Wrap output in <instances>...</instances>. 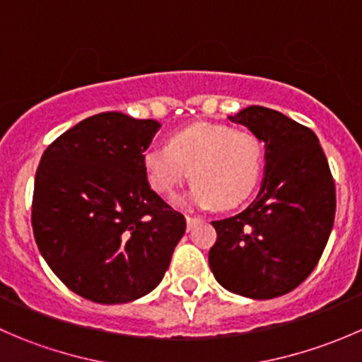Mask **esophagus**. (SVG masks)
<instances>
[{
  "label": "esophagus",
  "instance_id": "esophagus-1",
  "mask_svg": "<svg viewBox=\"0 0 362 362\" xmlns=\"http://www.w3.org/2000/svg\"><path fill=\"white\" fill-rule=\"evenodd\" d=\"M187 229H192V228H196V226L199 224V222H202V218L199 217H192V215H187Z\"/></svg>",
  "mask_w": 362,
  "mask_h": 362
}]
</instances>
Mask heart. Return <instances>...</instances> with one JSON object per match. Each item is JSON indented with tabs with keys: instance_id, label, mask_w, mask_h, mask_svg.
Wrapping results in <instances>:
<instances>
[{
	"instance_id": "obj_1",
	"label": "heart",
	"mask_w": 362,
	"mask_h": 362,
	"mask_svg": "<svg viewBox=\"0 0 362 362\" xmlns=\"http://www.w3.org/2000/svg\"><path fill=\"white\" fill-rule=\"evenodd\" d=\"M141 164L158 194H173L191 173L189 202L228 210L245 202L257 185L262 148L249 131L198 122L175 131L168 145H151Z\"/></svg>"
}]
</instances>
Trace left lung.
<instances>
[{
    "label": "left lung",
    "instance_id": "8db88e82",
    "mask_svg": "<svg viewBox=\"0 0 362 362\" xmlns=\"http://www.w3.org/2000/svg\"><path fill=\"white\" fill-rule=\"evenodd\" d=\"M229 120L264 141L266 175L249 208L211 222L217 242L208 262L231 293L279 298L308 279L326 249L337 211L333 175L315 133L284 113L249 107Z\"/></svg>",
    "mask_w": 362,
    "mask_h": 362
}]
</instances>
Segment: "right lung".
I'll use <instances>...</instances> for the list:
<instances>
[{"label":"right lung","instance_id":"obj_1","mask_svg":"<svg viewBox=\"0 0 362 362\" xmlns=\"http://www.w3.org/2000/svg\"><path fill=\"white\" fill-rule=\"evenodd\" d=\"M159 122L105 112L57 136L40 159L31 224L61 282L103 305L159 286L185 217L154 192L141 158Z\"/></svg>","mask_w":362,"mask_h":362}]
</instances>
